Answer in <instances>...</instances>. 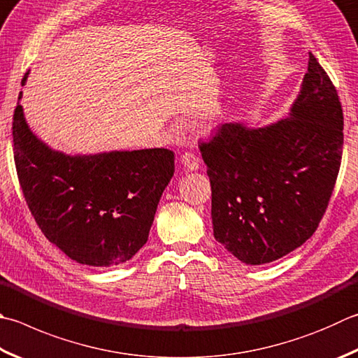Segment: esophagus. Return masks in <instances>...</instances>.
Returning <instances> with one entry per match:
<instances>
[{
  "label": "esophagus",
  "mask_w": 358,
  "mask_h": 358,
  "mask_svg": "<svg viewBox=\"0 0 358 358\" xmlns=\"http://www.w3.org/2000/svg\"><path fill=\"white\" fill-rule=\"evenodd\" d=\"M180 162L185 171H196L201 165L199 157L194 152H184L180 156Z\"/></svg>",
  "instance_id": "esophagus-1"
}]
</instances>
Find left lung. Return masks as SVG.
<instances>
[{
    "label": "left lung",
    "mask_w": 358,
    "mask_h": 358,
    "mask_svg": "<svg viewBox=\"0 0 358 358\" xmlns=\"http://www.w3.org/2000/svg\"><path fill=\"white\" fill-rule=\"evenodd\" d=\"M343 124L338 92L308 52L288 118L260 129L226 123L201 141L217 241L246 265H263L312 237L338 178Z\"/></svg>",
    "instance_id": "obj_1"
}]
</instances>
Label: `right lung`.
<instances>
[{"label":"right lung","mask_w":358,"mask_h":358,"mask_svg":"<svg viewBox=\"0 0 358 358\" xmlns=\"http://www.w3.org/2000/svg\"><path fill=\"white\" fill-rule=\"evenodd\" d=\"M12 138L26 204L45 237L71 260L115 266L148 241L160 196L174 173L173 151L65 156L34 136L20 104L13 110Z\"/></svg>","instance_id":"1"}]
</instances>
